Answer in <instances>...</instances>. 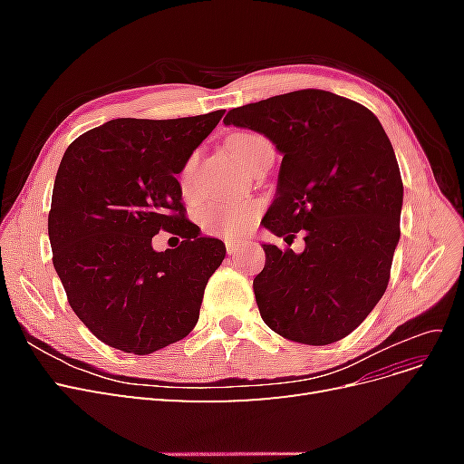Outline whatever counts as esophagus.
Masks as SVG:
<instances>
[{"mask_svg": "<svg viewBox=\"0 0 464 464\" xmlns=\"http://www.w3.org/2000/svg\"><path fill=\"white\" fill-rule=\"evenodd\" d=\"M240 246H242V242H236V240H227V251H228V256H234L237 249H240Z\"/></svg>", "mask_w": 464, "mask_h": 464, "instance_id": "1", "label": "esophagus"}]
</instances>
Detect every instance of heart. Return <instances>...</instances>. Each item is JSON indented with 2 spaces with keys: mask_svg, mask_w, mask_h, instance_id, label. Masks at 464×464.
<instances>
[{
  "mask_svg": "<svg viewBox=\"0 0 464 464\" xmlns=\"http://www.w3.org/2000/svg\"><path fill=\"white\" fill-rule=\"evenodd\" d=\"M263 141L265 139L257 133L242 131L228 137L227 149L230 152V157L237 162V166L244 168L251 159V154H254L256 147ZM193 164L195 160L191 159L179 178V186L184 193L191 191ZM259 210L261 205L257 201H217L205 205L199 210V222L207 234L236 240V237H242L254 228V224L259 217Z\"/></svg>",
  "mask_w": 464,
  "mask_h": 464,
  "instance_id": "heart-1",
  "label": "heart"
}]
</instances>
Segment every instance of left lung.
Returning a JSON list of instances; mask_svg holds the SVG:
<instances>
[{
	"mask_svg": "<svg viewBox=\"0 0 464 464\" xmlns=\"http://www.w3.org/2000/svg\"><path fill=\"white\" fill-rule=\"evenodd\" d=\"M224 125L265 135L283 154L263 228L302 254L261 244L254 278L259 314L285 339H344L385 294L401 237L402 179L395 150L368 108L305 89L230 110Z\"/></svg>",
	"mask_w": 464,
	"mask_h": 464,
	"instance_id": "8db88e82",
	"label": "left lung"
}]
</instances>
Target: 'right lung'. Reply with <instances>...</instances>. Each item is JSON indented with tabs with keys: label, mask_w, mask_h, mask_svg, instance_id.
Segmentation results:
<instances>
[{
	"label": "right lung",
	"mask_w": 464,
	"mask_h": 464,
	"mask_svg": "<svg viewBox=\"0 0 464 464\" xmlns=\"http://www.w3.org/2000/svg\"><path fill=\"white\" fill-rule=\"evenodd\" d=\"M222 116L110 120L63 152L48 217L53 269L77 317L121 353L145 356L188 336L227 256L186 218L176 178ZM160 229L185 242L157 252Z\"/></svg>",
	"instance_id": "obj_1"
}]
</instances>
